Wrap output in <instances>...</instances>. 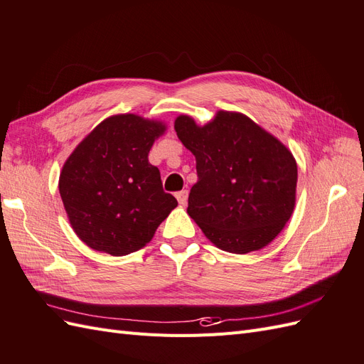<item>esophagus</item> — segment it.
Masks as SVG:
<instances>
[{
    "mask_svg": "<svg viewBox=\"0 0 364 364\" xmlns=\"http://www.w3.org/2000/svg\"><path fill=\"white\" fill-rule=\"evenodd\" d=\"M176 199H178V202H179L182 206H185L186 202H188V191H186V190L179 191L178 194H176Z\"/></svg>",
    "mask_w": 364,
    "mask_h": 364,
    "instance_id": "1",
    "label": "esophagus"
}]
</instances>
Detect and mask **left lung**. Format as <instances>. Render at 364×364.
Returning <instances> with one entry per match:
<instances>
[{"label": "left lung", "mask_w": 364, "mask_h": 364, "mask_svg": "<svg viewBox=\"0 0 364 364\" xmlns=\"http://www.w3.org/2000/svg\"><path fill=\"white\" fill-rule=\"evenodd\" d=\"M174 130L196 158L197 181L186 213L218 249L249 253L266 247L289 222L296 203L291 151L255 121L218 111L199 126L179 115Z\"/></svg>", "instance_id": "obj_1"}]
</instances>
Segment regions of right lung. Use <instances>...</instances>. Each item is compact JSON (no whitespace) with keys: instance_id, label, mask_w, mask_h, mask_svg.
Instances as JSON below:
<instances>
[{"instance_id":"add662e5","label":"right lung","mask_w":364,"mask_h":364,"mask_svg":"<svg viewBox=\"0 0 364 364\" xmlns=\"http://www.w3.org/2000/svg\"><path fill=\"white\" fill-rule=\"evenodd\" d=\"M167 130L135 114L103 119L63 164L59 193L71 228L86 246L112 257L150 243L178 200L165 193L149 151Z\"/></svg>"}]
</instances>
